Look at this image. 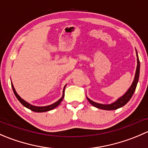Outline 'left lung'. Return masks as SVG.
Returning <instances> with one entry per match:
<instances>
[{
	"instance_id": "1",
	"label": "left lung",
	"mask_w": 148,
	"mask_h": 148,
	"mask_svg": "<svg viewBox=\"0 0 148 148\" xmlns=\"http://www.w3.org/2000/svg\"><path fill=\"white\" fill-rule=\"evenodd\" d=\"M136 55H137V61H138V65H137V69L136 71H135V78H134L133 82H132V85L130 86V87L128 89V90L125 92V95L123 96H122L121 97L117 99V100H116L115 102L112 103L110 104H99V103H97L95 102H93L92 100H91L90 99L86 97L87 98V100L89 101V102L92 105H93L94 107H97L98 109H101V110H117V109L120 108V107H123L124 105L127 104L130 101V99H131V97L133 95L134 92H135V89H136L137 84H138V80H139V76H140V60H139L138 52L136 51Z\"/></svg>"
}]
</instances>
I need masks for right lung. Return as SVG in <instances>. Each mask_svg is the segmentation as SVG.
I'll list each match as a JSON object with an SVG mask.
<instances>
[{"instance_id":"1","label":"right lung","mask_w":148,"mask_h":148,"mask_svg":"<svg viewBox=\"0 0 148 148\" xmlns=\"http://www.w3.org/2000/svg\"><path fill=\"white\" fill-rule=\"evenodd\" d=\"M11 86H12V89H13V92H14L15 96H16V98L18 99L19 102L21 103V104H23L24 107H26V108L29 109V110H31V111H33V112H48V111H50V110H53V109L56 108V107H58V106L59 105V104L62 102V101L63 100L64 97V90H65L66 85L64 86V87L63 95H62V98H60V99H59L57 102H56L52 104H50V105L45 106V107H38V106H34V105H32V104H29L28 102H26L24 99H22V98L21 97L18 95L17 92H16V90H15V88H14V86H13L12 82H11Z\"/></svg>"}]
</instances>
